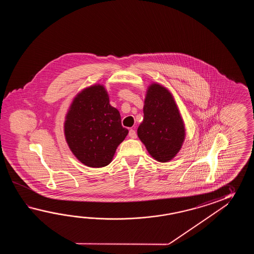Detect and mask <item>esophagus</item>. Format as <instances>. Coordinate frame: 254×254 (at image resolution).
I'll return each mask as SVG.
<instances>
[{"label": "esophagus", "instance_id": "obj_1", "mask_svg": "<svg viewBox=\"0 0 254 254\" xmlns=\"http://www.w3.org/2000/svg\"><path fill=\"white\" fill-rule=\"evenodd\" d=\"M129 138H131V139H136V137H137V134H136V131H135L134 129H129Z\"/></svg>", "mask_w": 254, "mask_h": 254}]
</instances>
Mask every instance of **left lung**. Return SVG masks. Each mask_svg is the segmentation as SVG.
Listing matches in <instances>:
<instances>
[{
    "instance_id": "left-lung-1",
    "label": "left lung",
    "mask_w": 254,
    "mask_h": 254,
    "mask_svg": "<svg viewBox=\"0 0 254 254\" xmlns=\"http://www.w3.org/2000/svg\"><path fill=\"white\" fill-rule=\"evenodd\" d=\"M143 121L137 129L141 142L154 160L170 162L185 140V125L173 94L153 82L146 92Z\"/></svg>"
}]
</instances>
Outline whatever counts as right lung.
I'll use <instances>...</instances> for the list:
<instances>
[{
  "label": "right lung",
  "mask_w": 254,
  "mask_h": 254,
  "mask_svg": "<svg viewBox=\"0 0 254 254\" xmlns=\"http://www.w3.org/2000/svg\"><path fill=\"white\" fill-rule=\"evenodd\" d=\"M128 132L102 84L79 92L65 116L66 142L73 155L88 167L107 166Z\"/></svg>",
  "instance_id": "1"
}]
</instances>
